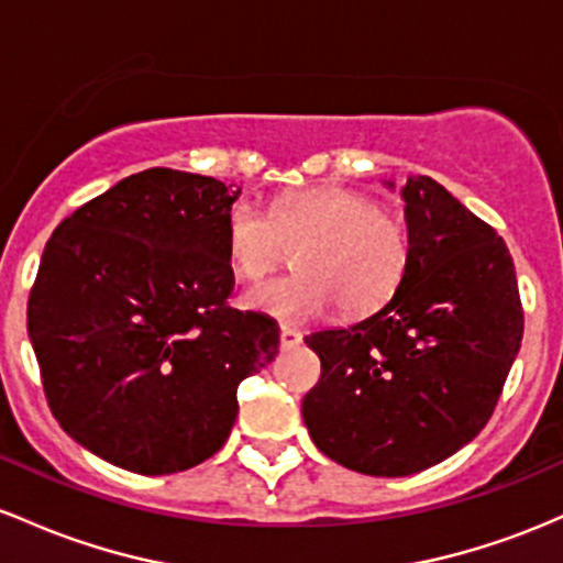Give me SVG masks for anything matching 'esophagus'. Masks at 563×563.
<instances>
[{"mask_svg": "<svg viewBox=\"0 0 563 563\" xmlns=\"http://www.w3.org/2000/svg\"><path fill=\"white\" fill-rule=\"evenodd\" d=\"M302 343V334L298 330H292V327H282L279 332V345L282 351H289V349H298Z\"/></svg>", "mask_w": 563, "mask_h": 563, "instance_id": "34e87169", "label": "esophagus"}]
</instances>
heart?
Listing matches in <instances>:
<instances>
[{
	"label": "heart",
	"instance_id": "obj_1",
	"mask_svg": "<svg viewBox=\"0 0 563 563\" xmlns=\"http://www.w3.org/2000/svg\"><path fill=\"white\" fill-rule=\"evenodd\" d=\"M223 247L239 279L255 282L295 250L298 274L252 287L247 311L306 324L340 311L362 316L399 289L409 265V231L399 214L343 186H313L274 199L268 214L236 201L225 214Z\"/></svg>",
	"mask_w": 563,
	"mask_h": 563
}]
</instances>
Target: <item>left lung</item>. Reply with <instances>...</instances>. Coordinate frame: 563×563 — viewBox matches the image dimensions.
Listing matches in <instances>:
<instances>
[{
    "label": "left lung",
    "instance_id": "8db88e82",
    "mask_svg": "<svg viewBox=\"0 0 563 563\" xmlns=\"http://www.w3.org/2000/svg\"><path fill=\"white\" fill-rule=\"evenodd\" d=\"M401 201L407 274L377 311L308 334L321 377L302 399L327 457L388 478L431 468L476 439L523 334L514 257L497 231L426 175H409Z\"/></svg>",
    "mask_w": 563,
    "mask_h": 563
}]
</instances>
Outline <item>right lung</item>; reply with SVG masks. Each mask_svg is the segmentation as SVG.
Returning <instances> with one entry per match:
<instances>
[{
    "label": "right lung",
    "mask_w": 563,
    "mask_h": 563,
    "mask_svg": "<svg viewBox=\"0 0 563 563\" xmlns=\"http://www.w3.org/2000/svg\"><path fill=\"white\" fill-rule=\"evenodd\" d=\"M242 188L151 167L81 205L49 236L29 338L49 409L77 444L164 476L212 457L236 388L279 353L268 316L225 306V214Z\"/></svg>",
    "instance_id": "1"
}]
</instances>
